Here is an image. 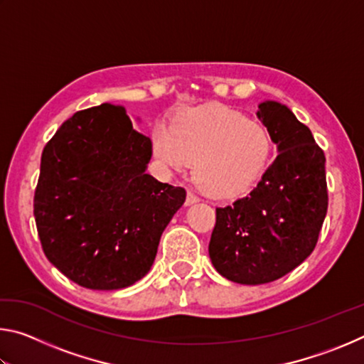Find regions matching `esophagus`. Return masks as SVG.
<instances>
[{"instance_id":"esophagus-1","label":"esophagus","mask_w":364,"mask_h":364,"mask_svg":"<svg viewBox=\"0 0 364 364\" xmlns=\"http://www.w3.org/2000/svg\"><path fill=\"white\" fill-rule=\"evenodd\" d=\"M197 200H199V197H197V196H196V194H193V193H189V191H188L186 202H184V204H186V205H193V204H196Z\"/></svg>"}]
</instances>
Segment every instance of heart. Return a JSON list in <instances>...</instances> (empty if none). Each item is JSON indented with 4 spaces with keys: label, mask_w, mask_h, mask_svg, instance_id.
Here are the masks:
<instances>
[{
    "label": "heart",
    "mask_w": 364,
    "mask_h": 364,
    "mask_svg": "<svg viewBox=\"0 0 364 364\" xmlns=\"http://www.w3.org/2000/svg\"><path fill=\"white\" fill-rule=\"evenodd\" d=\"M156 157L171 168H186L215 197L245 193L260 180L273 157L268 128L231 107L208 104L181 112L170 130L152 133Z\"/></svg>",
    "instance_id": "b5f03b06"
}]
</instances>
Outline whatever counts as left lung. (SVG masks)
<instances>
[{
  "label": "left lung",
  "mask_w": 364,
  "mask_h": 364,
  "mask_svg": "<svg viewBox=\"0 0 364 364\" xmlns=\"http://www.w3.org/2000/svg\"><path fill=\"white\" fill-rule=\"evenodd\" d=\"M278 156L249 196L217 208L208 255L237 284H267L311 254L328 212L326 157L310 128L278 101L258 104Z\"/></svg>",
  "instance_id": "obj_1"
}]
</instances>
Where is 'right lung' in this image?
Returning a JSON list of instances; mask_svg holds the SVG:
<instances>
[{
	"label": "right lung",
	"mask_w": 364,
	"mask_h": 364,
	"mask_svg": "<svg viewBox=\"0 0 364 364\" xmlns=\"http://www.w3.org/2000/svg\"><path fill=\"white\" fill-rule=\"evenodd\" d=\"M152 143L125 107L73 114L41 154L33 215L43 252L78 286L115 291L149 273L186 191L147 175Z\"/></svg>",
	"instance_id": "right-lung-1"
}]
</instances>
